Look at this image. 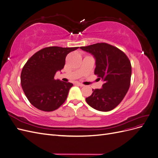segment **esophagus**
Instances as JSON below:
<instances>
[{"mask_svg":"<svg viewBox=\"0 0 158 158\" xmlns=\"http://www.w3.org/2000/svg\"><path fill=\"white\" fill-rule=\"evenodd\" d=\"M76 84L77 85H78V86H80V87H83L84 86V85L82 84H80V83H78V82L76 83Z\"/></svg>","mask_w":158,"mask_h":158,"instance_id":"obj_1","label":"esophagus"}]
</instances>
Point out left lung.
<instances>
[{"label":"left lung","instance_id":"8db88e82","mask_svg":"<svg viewBox=\"0 0 158 158\" xmlns=\"http://www.w3.org/2000/svg\"><path fill=\"white\" fill-rule=\"evenodd\" d=\"M95 59L94 74L104 81L102 89H92L85 98L89 106L100 111L115 108L125 98L130 87L132 68L127 56L117 47L106 43L80 47Z\"/></svg>","mask_w":158,"mask_h":158}]
</instances>
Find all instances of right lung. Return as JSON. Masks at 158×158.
Segmentation results:
<instances>
[{
    "label": "right lung",
    "instance_id": "add662e5",
    "mask_svg": "<svg viewBox=\"0 0 158 158\" xmlns=\"http://www.w3.org/2000/svg\"><path fill=\"white\" fill-rule=\"evenodd\" d=\"M76 47H49L28 59L21 73V85L27 99L37 109L52 111L66 101L73 84L54 77L65 64L66 56Z\"/></svg>",
    "mask_w": 158,
    "mask_h": 158
}]
</instances>
